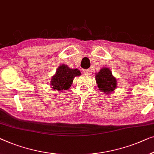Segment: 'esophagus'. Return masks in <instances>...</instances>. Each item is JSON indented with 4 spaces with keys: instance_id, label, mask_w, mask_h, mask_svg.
Wrapping results in <instances>:
<instances>
[{
    "instance_id": "esophagus-1",
    "label": "esophagus",
    "mask_w": 154,
    "mask_h": 154,
    "mask_svg": "<svg viewBox=\"0 0 154 154\" xmlns=\"http://www.w3.org/2000/svg\"><path fill=\"white\" fill-rule=\"evenodd\" d=\"M83 73L84 75H88L91 74V70H88V69H85V70H83Z\"/></svg>"
}]
</instances>
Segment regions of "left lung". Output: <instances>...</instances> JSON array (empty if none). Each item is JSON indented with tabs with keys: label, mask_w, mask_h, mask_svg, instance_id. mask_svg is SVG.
<instances>
[{
	"label": "left lung",
	"mask_w": 154,
	"mask_h": 154,
	"mask_svg": "<svg viewBox=\"0 0 154 154\" xmlns=\"http://www.w3.org/2000/svg\"><path fill=\"white\" fill-rule=\"evenodd\" d=\"M96 80L99 90L105 94H111L116 88V79L107 68L100 70L98 74H96Z\"/></svg>",
	"instance_id": "8db88e82"
}]
</instances>
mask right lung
Returning <instances> with one entry per match:
<instances>
[{"instance_id": "right-lung-1", "label": "right lung", "mask_w": 154, "mask_h": 154, "mask_svg": "<svg viewBox=\"0 0 154 154\" xmlns=\"http://www.w3.org/2000/svg\"><path fill=\"white\" fill-rule=\"evenodd\" d=\"M81 75L77 69H72L67 66L63 65L57 69L56 75H54L51 81V86L54 91H62L68 90L70 87L75 77Z\"/></svg>"}]
</instances>
